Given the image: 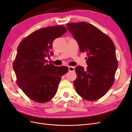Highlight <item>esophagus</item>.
<instances>
[{"label": "esophagus", "instance_id": "obj_1", "mask_svg": "<svg viewBox=\"0 0 132 132\" xmlns=\"http://www.w3.org/2000/svg\"><path fill=\"white\" fill-rule=\"evenodd\" d=\"M68 70L69 71H74L75 68L74 67H68Z\"/></svg>", "mask_w": 132, "mask_h": 132}]
</instances>
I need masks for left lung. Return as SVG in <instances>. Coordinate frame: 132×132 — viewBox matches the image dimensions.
Returning <instances> with one entry per match:
<instances>
[{"mask_svg":"<svg viewBox=\"0 0 132 132\" xmlns=\"http://www.w3.org/2000/svg\"><path fill=\"white\" fill-rule=\"evenodd\" d=\"M67 28L85 52L87 67L75 68L76 91L88 101L103 97L112 87L118 67L115 45L111 38L96 27L85 22L69 23Z\"/></svg>","mask_w":132,"mask_h":132,"instance_id":"8db88e82","label":"left lung"}]
</instances>
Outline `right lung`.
<instances>
[{
	"label": "right lung",
	"instance_id": "right-lung-1",
	"mask_svg": "<svg viewBox=\"0 0 132 132\" xmlns=\"http://www.w3.org/2000/svg\"><path fill=\"white\" fill-rule=\"evenodd\" d=\"M67 31L63 26L47 27L31 33L17 47L13 62L16 83L32 101L48 102L56 94L62 76L68 71L65 66L57 67L45 60L53 53V40Z\"/></svg>",
	"mask_w": 132,
	"mask_h": 132
}]
</instances>
